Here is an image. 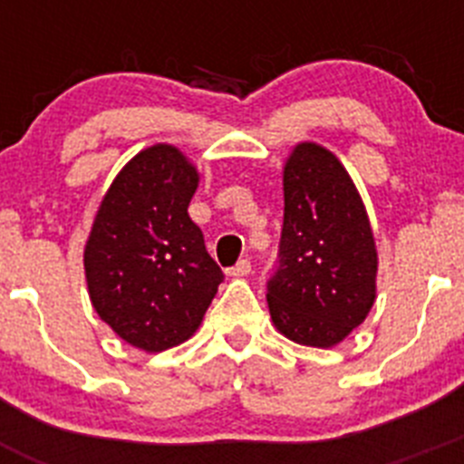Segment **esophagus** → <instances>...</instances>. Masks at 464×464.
Masks as SVG:
<instances>
[{"instance_id":"obj_1","label":"esophagus","mask_w":464,"mask_h":464,"mask_svg":"<svg viewBox=\"0 0 464 464\" xmlns=\"http://www.w3.org/2000/svg\"><path fill=\"white\" fill-rule=\"evenodd\" d=\"M227 274H229V276H237V278L248 276V274H251V260H246V257H244V260L237 262L235 267H229Z\"/></svg>"}]
</instances>
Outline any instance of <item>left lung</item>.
Instances as JSON below:
<instances>
[{"label": "left lung", "mask_w": 464, "mask_h": 464, "mask_svg": "<svg viewBox=\"0 0 464 464\" xmlns=\"http://www.w3.org/2000/svg\"><path fill=\"white\" fill-rule=\"evenodd\" d=\"M283 229L267 304L281 334L330 348L367 318L376 299L374 235L343 165L299 143L283 169Z\"/></svg>", "instance_id": "1"}]
</instances>
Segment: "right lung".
<instances>
[{
  "instance_id": "obj_1",
  "label": "right lung",
  "mask_w": 464,
  "mask_h": 464,
  "mask_svg": "<svg viewBox=\"0 0 464 464\" xmlns=\"http://www.w3.org/2000/svg\"><path fill=\"white\" fill-rule=\"evenodd\" d=\"M197 183L190 160L169 143L141 150L111 183L85 244L94 311L149 353L190 339L223 281L188 216Z\"/></svg>"
}]
</instances>
